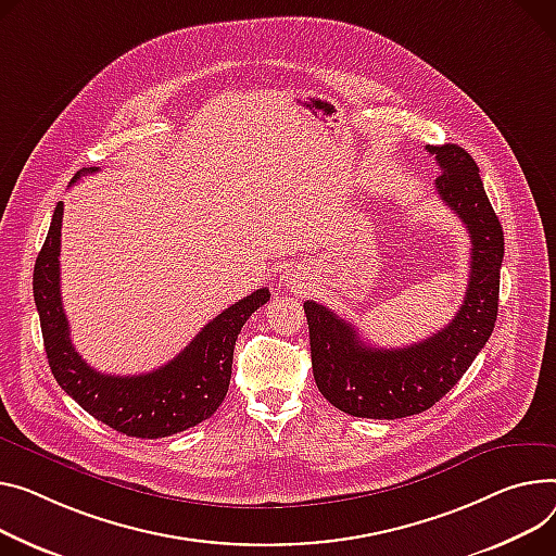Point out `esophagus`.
<instances>
[{
	"mask_svg": "<svg viewBox=\"0 0 556 556\" xmlns=\"http://www.w3.org/2000/svg\"><path fill=\"white\" fill-rule=\"evenodd\" d=\"M298 279H300V277H298ZM292 283H294V279H292Z\"/></svg>",
	"mask_w": 556,
	"mask_h": 556,
	"instance_id": "obj_1",
	"label": "esophagus"
}]
</instances>
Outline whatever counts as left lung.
<instances>
[{"mask_svg":"<svg viewBox=\"0 0 556 556\" xmlns=\"http://www.w3.org/2000/svg\"><path fill=\"white\" fill-rule=\"evenodd\" d=\"M440 176L435 190L463 220L471 239L465 300L456 317L431 338L378 349L357 328L317 302H304L313 376L321 395L355 418L395 420L427 412L463 378L490 340L498 315L503 228L485 194L476 161L458 144H427Z\"/></svg>","mask_w":556,"mask_h":556,"instance_id":"8db88e82","label":"left lung"}]
</instances>
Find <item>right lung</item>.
<instances>
[{
  "instance_id": "1",
  "label": "right lung",
  "mask_w": 556,
  "mask_h": 556,
  "mask_svg": "<svg viewBox=\"0 0 556 556\" xmlns=\"http://www.w3.org/2000/svg\"><path fill=\"white\" fill-rule=\"evenodd\" d=\"M91 172H98V167L78 172L73 182ZM62 212L64 205L60 201L33 270V298L58 384L96 420L136 438H165L207 420L228 393L237 336L248 317L270 300L268 288L254 290L216 315L188 346L156 371L142 376L100 374L73 349L62 308Z\"/></svg>"
}]
</instances>
